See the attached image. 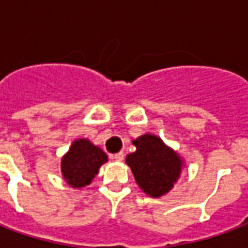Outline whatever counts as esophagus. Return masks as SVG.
<instances>
[{
    "label": "esophagus",
    "mask_w": 248,
    "mask_h": 248,
    "mask_svg": "<svg viewBox=\"0 0 248 248\" xmlns=\"http://www.w3.org/2000/svg\"><path fill=\"white\" fill-rule=\"evenodd\" d=\"M113 158L117 162H122V161H124V153H122V151H121V153H118V154H115V155H114Z\"/></svg>",
    "instance_id": "obj_1"
}]
</instances>
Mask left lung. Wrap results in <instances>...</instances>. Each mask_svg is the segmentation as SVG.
<instances>
[{
  "instance_id": "left-lung-1",
  "label": "left lung",
  "mask_w": 248,
  "mask_h": 248,
  "mask_svg": "<svg viewBox=\"0 0 248 248\" xmlns=\"http://www.w3.org/2000/svg\"><path fill=\"white\" fill-rule=\"evenodd\" d=\"M137 150L126 156L135 182L151 198H161L171 190L185 166L181 155L154 134L133 140Z\"/></svg>"
}]
</instances>
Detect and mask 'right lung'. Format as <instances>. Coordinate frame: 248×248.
<instances>
[{"label":"right lung","instance_id":"obj_1","mask_svg":"<svg viewBox=\"0 0 248 248\" xmlns=\"http://www.w3.org/2000/svg\"><path fill=\"white\" fill-rule=\"evenodd\" d=\"M108 161L106 153L86 138H78L61 159V172L66 183L73 188L90 185L99 167Z\"/></svg>","mask_w":248,"mask_h":248}]
</instances>
